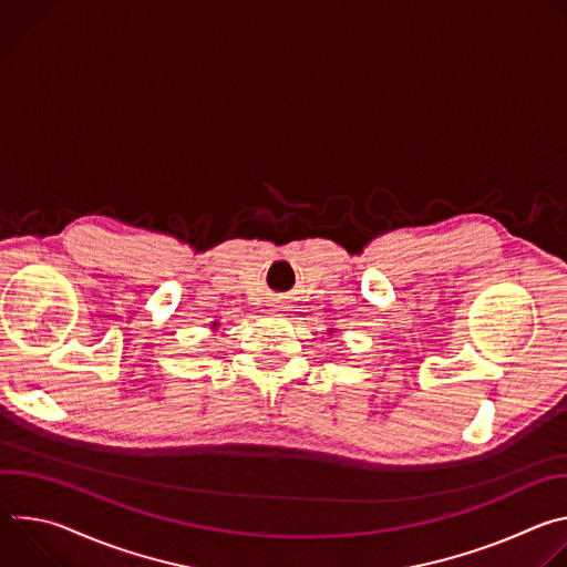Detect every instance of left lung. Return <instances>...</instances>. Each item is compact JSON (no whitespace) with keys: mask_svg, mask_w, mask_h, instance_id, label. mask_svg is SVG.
I'll use <instances>...</instances> for the list:
<instances>
[{"mask_svg":"<svg viewBox=\"0 0 567 567\" xmlns=\"http://www.w3.org/2000/svg\"><path fill=\"white\" fill-rule=\"evenodd\" d=\"M330 334H334V332H332V328H330Z\"/></svg>","mask_w":567,"mask_h":567,"instance_id":"left-lung-1","label":"left lung"}]
</instances>
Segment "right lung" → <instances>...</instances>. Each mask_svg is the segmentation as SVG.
<instances>
[{
	"label": "right lung",
	"instance_id": "add662e5",
	"mask_svg": "<svg viewBox=\"0 0 567 567\" xmlns=\"http://www.w3.org/2000/svg\"><path fill=\"white\" fill-rule=\"evenodd\" d=\"M217 326H219V322H213V330H217Z\"/></svg>",
	"mask_w": 567,
	"mask_h": 567
}]
</instances>
